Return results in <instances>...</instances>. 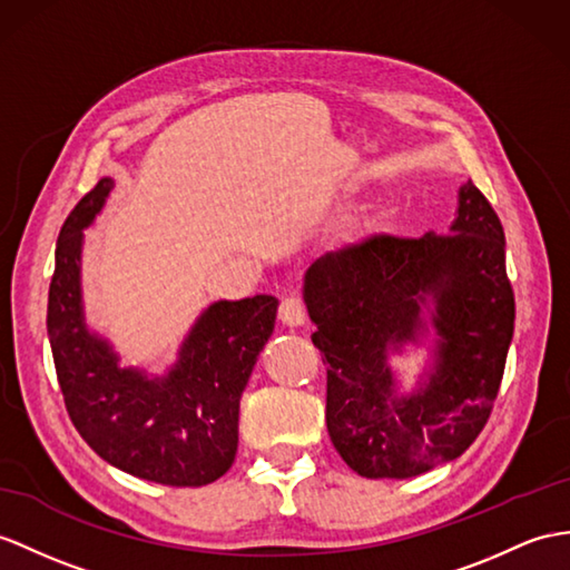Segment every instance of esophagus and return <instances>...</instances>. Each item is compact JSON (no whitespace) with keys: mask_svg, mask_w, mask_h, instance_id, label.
Wrapping results in <instances>:
<instances>
[{"mask_svg":"<svg viewBox=\"0 0 570 570\" xmlns=\"http://www.w3.org/2000/svg\"><path fill=\"white\" fill-rule=\"evenodd\" d=\"M277 318L289 328H297L304 322H307V307H304V302L295 295H289L281 302V307H277Z\"/></svg>","mask_w":570,"mask_h":570,"instance_id":"esophagus-1","label":"esophagus"}]
</instances>
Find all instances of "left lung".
Instances as JSON below:
<instances>
[{
	"label": "left lung",
	"instance_id": "8db88e82",
	"mask_svg": "<svg viewBox=\"0 0 570 570\" xmlns=\"http://www.w3.org/2000/svg\"><path fill=\"white\" fill-rule=\"evenodd\" d=\"M452 234H374L328 252L304 275L326 365V428L367 479H411L456 460L479 438L501 390L515 328L505 234L466 180ZM431 314L436 363L422 390L396 397L385 353L420 342Z\"/></svg>",
	"mask_w": 570,
	"mask_h": 570
}]
</instances>
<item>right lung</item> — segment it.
Here are the masks:
<instances>
[{
  "label": "right lung",
  "instance_id": "1",
  "mask_svg": "<svg viewBox=\"0 0 570 570\" xmlns=\"http://www.w3.org/2000/svg\"><path fill=\"white\" fill-rule=\"evenodd\" d=\"M114 188L101 178L69 213L55 246L48 338L65 406L87 445L128 474L164 485H205L232 466L239 399L271 338L277 299L215 302L193 324L164 377L120 367L81 307L85 229Z\"/></svg>",
  "mask_w": 570,
  "mask_h": 570
}]
</instances>
